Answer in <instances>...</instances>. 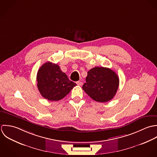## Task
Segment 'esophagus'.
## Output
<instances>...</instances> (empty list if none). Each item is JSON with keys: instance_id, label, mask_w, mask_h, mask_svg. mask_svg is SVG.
Returning <instances> with one entry per match:
<instances>
[{"instance_id": "esophagus-1", "label": "esophagus", "mask_w": 157, "mask_h": 157, "mask_svg": "<svg viewBox=\"0 0 157 157\" xmlns=\"http://www.w3.org/2000/svg\"><path fill=\"white\" fill-rule=\"evenodd\" d=\"M76 84L78 85V86H82V82H81V81H77L76 82Z\"/></svg>"}]
</instances>
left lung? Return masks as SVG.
Listing matches in <instances>:
<instances>
[{
    "label": "left lung",
    "instance_id": "left-lung-1",
    "mask_svg": "<svg viewBox=\"0 0 157 157\" xmlns=\"http://www.w3.org/2000/svg\"><path fill=\"white\" fill-rule=\"evenodd\" d=\"M84 92L94 100L106 102L112 99L119 87V78L110 68L96 67L87 72Z\"/></svg>",
    "mask_w": 157,
    "mask_h": 157
}]
</instances>
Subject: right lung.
I'll use <instances>...</instances> for the list:
<instances>
[{
  "label": "right lung",
  "instance_id": "right-lung-1",
  "mask_svg": "<svg viewBox=\"0 0 157 157\" xmlns=\"http://www.w3.org/2000/svg\"><path fill=\"white\" fill-rule=\"evenodd\" d=\"M36 79L40 94L49 101L63 99L76 86L68 79L58 65L50 62L45 63L40 67Z\"/></svg>",
  "mask_w": 157,
  "mask_h": 157
}]
</instances>
